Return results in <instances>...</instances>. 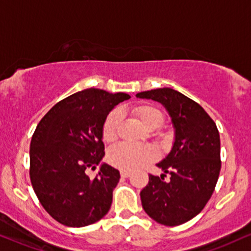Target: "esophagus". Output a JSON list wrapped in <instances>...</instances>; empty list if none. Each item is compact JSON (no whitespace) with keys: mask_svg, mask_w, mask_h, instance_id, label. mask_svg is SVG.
I'll use <instances>...</instances> for the list:
<instances>
[{"mask_svg":"<svg viewBox=\"0 0 251 251\" xmlns=\"http://www.w3.org/2000/svg\"><path fill=\"white\" fill-rule=\"evenodd\" d=\"M120 175H122L123 177H128V176H131V172L122 171V172H120Z\"/></svg>","mask_w":251,"mask_h":251,"instance_id":"1","label":"esophagus"}]
</instances>
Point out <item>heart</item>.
I'll use <instances>...</instances> for the list:
<instances>
[{"instance_id":"b5f03b06","label":"heart","mask_w":251,"mask_h":251,"mask_svg":"<svg viewBox=\"0 0 251 251\" xmlns=\"http://www.w3.org/2000/svg\"><path fill=\"white\" fill-rule=\"evenodd\" d=\"M133 113L151 131L159 128L164 124L165 116L156 106L144 104L133 108ZM120 123V112L114 110L108 113L102 125V139L111 143L117 138L118 126ZM155 158V151L150 146H135L122 143L114 145L107 152V161L114 167L124 171H133L146 165Z\"/></svg>"}]
</instances>
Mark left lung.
Listing matches in <instances>:
<instances>
[{
  "instance_id": "left-lung-1",
  "label": "left lung",
  "mask_w": 251,
  "mask_h": 251,
  "mask_svg": "<svg viewBox=\"0 0 251 251\" xmlns=\"http://www.w3.org/2000/svg\"><path fill=\"white\" fill-rule=\"evenodd\" d=\"M135 96L164 105L175 129L171 152L156 165L164 174H150L140 192L143 208L160 225H182L203 209L215 189L221 170L216 124L198 102L170 87Z\"/></svg>"
}]
</instances>
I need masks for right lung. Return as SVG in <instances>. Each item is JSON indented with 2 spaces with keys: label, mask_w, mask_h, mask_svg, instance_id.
Listing matches in <instances>:
<instances>
[{
  "label": "right lung",
  "mask_w": 251,
  "mask_h": 251,
  "mask_svg": "<svg viewBox=\"0 0 251 251\" xmlns=\"http://www.w3.org/2000/svg\"><path fill=\"white\" fill-rule=\"evenodd\" d=\"M131 98L127 93L86 89L66 97L36 127L30 144V180L43 208L68 227H85L106 215L119 171L101 164L105 155L102 125L116 105Z\"/></svg>",
  "instance_id": "obj_1"
}]
</instances>
